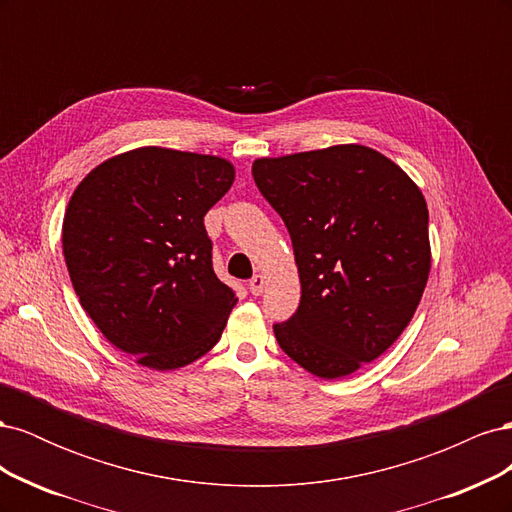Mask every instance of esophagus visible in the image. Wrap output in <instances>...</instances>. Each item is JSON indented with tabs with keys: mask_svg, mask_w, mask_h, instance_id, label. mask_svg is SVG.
<instances>
[{
	"mask_svg": "<svg viewBox=\"0 0 512 512\" xmlns=\"http://www.w3.org/2000/svg\"><path fill=\"white\" fill-rule=\"evenodd\" d=\"M247 286H250V292L258 297V294H262V290H265V286H267V277L265 275H254Z\"/></svg>",
	"mask_w": 512,
	"mask_h": 512,
	"instance_id": "1",
	"label": "esophagus"
}]
</instances>
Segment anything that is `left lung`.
I'll return each mask as SVG.
<instances>
[{
	"label": "left lung",
	"instance_id": "obj_1",
	"mask_svg": "<svg viewBox=\"0 0 512 512\" xmlns=\"http://www.w3.org/2000/svg\"><path fill=\"white\" fill-rule=\"evenodd\" d=\"M258 190L282 215L301 303L277 344L309 374L335 380L389 350L410 324L431 269L421 188L365 145L258 158Z\"/></svg>",
	"mask_w": 512,
	"mask_h": 512
}]
</instances>
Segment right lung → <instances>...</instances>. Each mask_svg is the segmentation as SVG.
Masks as SVG:
<instances>
[{"instance_id":"1","label":"right lung","mask_w":512,"mask_h":512,"mask_svg":"<svg viewBox=\"0 0 512 512\" xmlns=\"http://www.w3.org/2000/svg\"><path fill=\"white\" fill-rule=\"evenodd\" d=\"M232 181L226 158L151 145L76 185L61 226L74 292L138 365L179 369L222 337L239 299L213 271L203 220Z\"/></svg>"}]
</instances>
